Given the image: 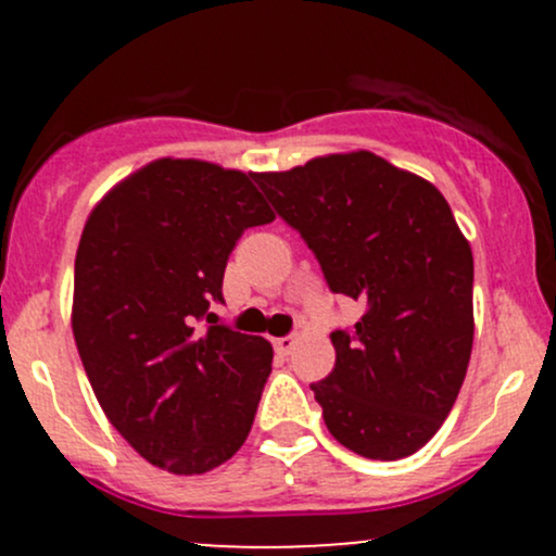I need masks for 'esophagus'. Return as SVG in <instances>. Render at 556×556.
Here are the masks:
<instances>
[{"mask_svg":"<svg viewBox=\"0 0 556 556\" xmlns=\"http://www.w3.org/2000/svg\"><path fill=\"white\" fill-rule=\"evenodd\" d=\"M295 337H277V340H274V350H277L279 355H290L292 350H295Z\"/></svg>","mask_w":556,"mask_h":556,"instance_id":"obj_1","label":"esophagus"}]
</instances>
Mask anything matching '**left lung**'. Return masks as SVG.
<instances>
[{
    "label": "left lung",
    "instance_id": "left-lung-1",
    "mask_svg": "<svg viewBox=\"0 0 556 556\" xmlns=\"http://www.w3.org/2000/svg\"><path fill=\"white\" fill-rule=\"evenodd\" d=\"M253 177L329 290L366 305L331 331L334 368L311 384L329 433L368 460L413 455L450 416L473 350V253L450 203L371 151Z\"/></svg>",
    "mask_w": 556,
    "mask_h": 556
}]
</instances>
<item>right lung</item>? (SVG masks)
<instances>
[{
	"label": "right lung",
	"mask_w": 556,
	"mask_h": 556,
	"mask_svg": "<svg viewBox=\"0 0 556 556\" xmlns=\"http://www.w3.org/2000/svg\"><path fill=\"white\" fill-rule=\"evenodd\" d=\"M271 219L245 172L156 159L114 185L83 227L75 344L101 410L156 468L206 473L251 433L274 350L208 308L225 303L235 242Z\"/></svg>",
	"instance_id": "obj_1"
}]
</instances>
